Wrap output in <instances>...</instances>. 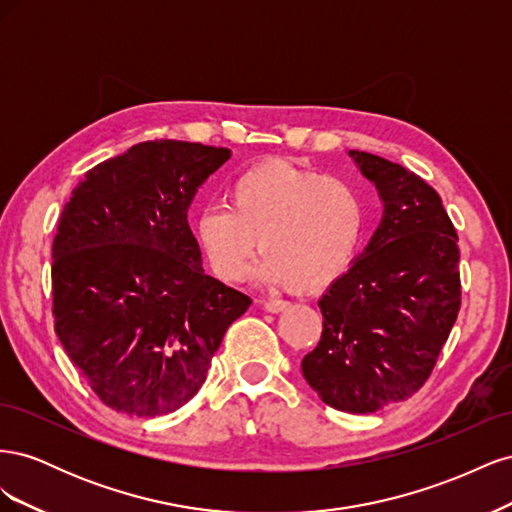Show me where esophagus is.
Wrapping results in <instances>:
<instances>
[{
    "label": "esophagus",
    "instance_id": "34e87169",
    "mask_svg": "<svg viewBox=\"0 0 512 512\" xmlns=\"http://www.w3.org/2000/svg\"><path fill=\"white\" fill-rule=\"evenodd\" d=\"M260 305H262V309H267V312H271V314H280V312H284V309L288 307L286 301H277V299L260 301Z\"/></svg>",
    "mask_w": 512,
    "mask_h": 512
}]
</instances>
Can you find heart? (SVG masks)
<instances>
[{
  "mask_svg": "<svg viewBox=\"0 0 512 512\" xmlns=\"http://www.w3.org/2000/svg\"><path fill=\"white\" fill-rule=\"evenodd\" d=\"M367 207L348 179L288 162L243 170L228 207L196 215L194 237L213 273L239 282L260 247L254 275L273 286L314 292L342 277L361 250Z\"/></svg>",
  "mask_w": 512,
  "mask_h": 512,
  "instance_id": "1",
  "label": "heart"
}]
</instances>
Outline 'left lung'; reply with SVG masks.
I'll return each instance as SVG.
<instances>
[{
	"label": "left lung",
	"mask_w": 512,
	"mask_h": 512,
	"mask_svg": "<svg viewBox=\"0 0 512 512\" xmlns=\"http://www.w3.org/2000/svg\"><path fill=\"white\" fill-rule=\"evenodd\" d=\"M374 183L382 218L318 301L322 337L301 361L324 404L371 414L421 389L461 303L457 232L438 192L408 168L348 151Z\"/></svg>",
	"instance_id": "obj_1"
}]
</instances>
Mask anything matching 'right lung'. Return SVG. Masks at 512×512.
Returning a JSON list of instances; mask_svg holds the SVG:
<instances>
[{
	"label": "right lung",
	"instance_id": "add662e5",
	"mask_svg": "<svg viewBox=\"0 0 512 512\" xmlns=\"http://www.w3.org/2000/svg\"><path fill=\"white\" fill-rule=\"evenodd\" d=\"M230 149L149 141L91 168L53 241L55 333L108 408L175 412L252 305L203 269L192 200Z\"/></svg>",
	"mask_w": 512,
	"mask_h": 512
}]
</instances>
